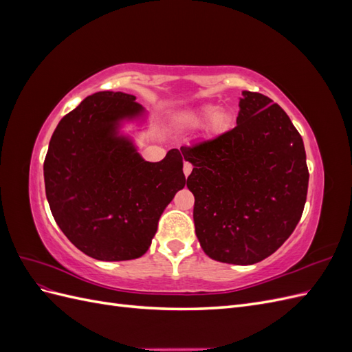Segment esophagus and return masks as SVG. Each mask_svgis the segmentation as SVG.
I'll return each instance as SVG.
<instances>
[{
	"label": "esophagus",
	"instance_id": "esophagus-1",
	"mask_svg": "<svg viewBox=\"0 0 352 352\" xmlns=\"http://www.w3.org/2000/svg\"><path fill=\"white\" fill-rule=\"evenodd\" d=\"M190 172H192V164L185 162V163H184V173H185V176L188 177V176L190 175Z\"/></svg>",
	"mask_w": 352,
	"mask_h": 352
}]
</instances>
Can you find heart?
<instances>
[{
	"label": "heart",
	"mask_w": 352,
	"mask_h": 352,
	"mask_svg": "<svg viewBox=\"0 0 352 352\" xmlns=\"http://www.w3.org/2000/svg\"><path fill=\"white\" fill-rule=\"evenodd\" d=\"M210 120V127L214 133L225 132L233 122V113L228 107H217L214 104L201 105L194 113L185 117L186 124H201Z\"/></svg>",
	"instance_id": "b5f03b06"
}]
</instances>
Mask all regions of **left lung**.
Returning <instances> with one entry per match:
<instances>
[{
  "mask_svg": "<svg viewBox=\"0 0 352 352\" xmlns=\"http://www.w3.org/2000/svg\"><path fill=\"white\" fill-rule=\"evenodd\" d=\"M186 186L194 223L210 258L248 265L291 236L308 189L305 148L287 114L258 92L242 91L236 127L194 148Z\"/></svg>",
  "mask_w": 352,
  "mask_h": 352,
  "instance_id": "1",
  "label": "left lung"
}]
</instances>
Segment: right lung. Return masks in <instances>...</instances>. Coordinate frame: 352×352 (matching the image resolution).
<instances>
[{"label": "right lung", "mask_w": 352, "mask_h": 352, "mask_svg": "<svg viewBox=\"0 0 352 352\" xmlns=\"http://www.w3.org/2000/svg\"><path fill=\"white\" fill-rule=\"evenodd\" d=\"M127 124L138 132L148 124L135 95H89L60 120L44 163L45 194L58 228L101 261L144 255L163 211L186 184L180 153L145 162Z\"/></svg>", "instance_id": "add662e5"}]
</instances>
